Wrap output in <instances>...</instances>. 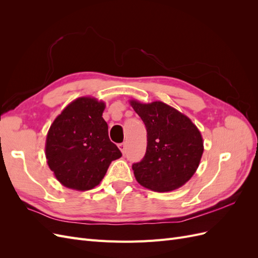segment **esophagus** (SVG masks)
Listing matches in <instances>:
<instances>
[{"label": "esophagus", "mask_w": 258, "mask_h": 258, "mask_svg": "<svg viewBox=\"0 0 258 258\" xmlns=\"http://www.w3.org/2000/svg\"><path fill=\"white\" fill-rule=\"evenodd\" d=\"M118 147H119V150L121 151V153L122 154H124V152H126V143H120L119 145H118Z\"/></svg>", "instance_id": "obj_1"}]
</instances>
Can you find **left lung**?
Here are the masks:
<instances>
[{"label": "left lung", "instance_id": "left-lung-1", "mask_svg": "<svg viewBox=\"0 0 258 258\" xmlns=\"http://www.w3.org/2000/svg\"><path fill=\"white\" fill-rule=\"evenodd\" d=\"M130 104L141 117L147 132L145 156L132 165L137 181L158 192L183 186L196 172L204 153L196 124L160 101L144 104L131 100Z\"/></svg>", "mask_w": 258, "mask_h": 258}]
</instances>
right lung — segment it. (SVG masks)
Wrapping results in <instances>:
<instances>
[{
	"mask_svg": "<svg viewBox=\"0 0 258 258\" xmlns=\"http://www.w3.org/2000/svg\"><path fill=\"white\" fill-rule=\"evenodd\" d=\"M103 102L83 97L53 120L46 138V158L58 181L68 188L89 190L102 181L121 152L108 138Z\"/></svg>",
	"mask_w": 258,
	"mask_h": 258,
	"instance_id": "1",
	"label": "right lung"
}]
</instances>
